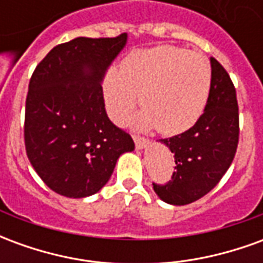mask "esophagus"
Wrapping results in <instances>:
<instances>
[{
  "label": "esophagus",
  "instance_id": "esophagus-1",
  "mask_svg": "<svg viewBox=\"0 0 263 263\" xmlns=\"http://www.w3.org/2000/svg\"><path fill=\"white\" fill-rule=\"evenodd\" d=\"M134 142H135V146L138 149H143L145 146H148L149 139L143 137H139V135H134Z\"/></svg>",
  "mask_w": 263,
  "mask_h": 263
}]
</instances>
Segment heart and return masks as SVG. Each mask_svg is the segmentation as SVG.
<instances>
[{"instance_id":"obj_1","label":"heart","mask_w":263,"mask_h":263,"mask_svg":"<svg viewBox=\"0 0 263 263\" xmlns=\"http://www.w3.org/2000/svg\"><path fill=\"white\" fill-rule=\"evenodd\" d=\"M211 69L203 54L162 45L135 50L104 77L105 105L115 121H122L137 104L135 122L163 135H179L200 120L207 105Z\"/></svg>"}]
</instances>
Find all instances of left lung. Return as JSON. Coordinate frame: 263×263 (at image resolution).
Returning <instances> with one entry per match:
<instances>
[{"label": "left lung", "mask_w": 263, "mask_h": 263, "mask_svg": "<svg viewBox=\"0 0 263 263\" xmlns=\"http://www.w3.org/2000/svg\"><path fill=\"white\" fill-rule=\"evenodd\" d=\"M239 139L235 87L227 70L211 58V87L203 115L190 129L160 139L175 154L172 180L154 183L163 201L184 205L217 186L231 166Z\"/></svg>", "instance_id": "1"}]
</instances>
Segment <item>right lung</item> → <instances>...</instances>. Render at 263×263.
Returning a JSON list of instances; mask_svg holds the SVG:
<instances>
[{"instance_id":"right-lung-1","label":"right lung","mask_w":263,"mask_h":263,"mask_svg":"<svg viewBox=\"0 0 263 263\" xmlns=\"http://www.w3.org/2000/svg\"><path fill=\"white\" fill-rule=\"evenodd\" d=\"M126 43L115 37H76L60 43L36 66L26 96L24 138L28 159L49 189L66 197L97 193L131 135L105 112V70Z\"/></svg>"}]
</instances>
